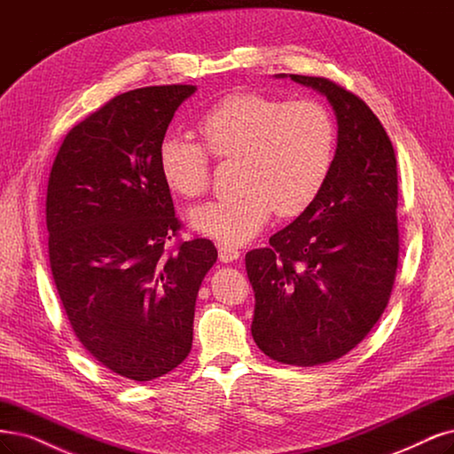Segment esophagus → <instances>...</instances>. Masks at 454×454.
<instances>
[{
	"mask_svg": "<svg viewBox=\"0 0 454 454\" xmlns=\"http://www.w3.org/2000/svg\"><path fill=\"white\" fill-rule=\"evenodd\" d=\"M217 257H220L222 262H232L240 257V252L237 247H231V246H220L217 249Z\"/></svg>",
	"mask_w": 454,
	"mask_h": 454,
	"instance_id": "esophagus-1",
	"label": "esophagus"
}]
</instances>
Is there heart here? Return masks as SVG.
Here are the masks:
<instances>
[{"instance_id":"heart-1","label":"heart","mask_w":454,"mask_h":454,"mask_svg":"<svg viewBox=\"0 0 454 454\" xmlns=\"http://www.w3.org/2000/svg\"><path fill=\"white\" fill-rule=\"evenodd\" d=\"M197 131L205 149L178 133L163 137L161 175L173 192L199 197L210 182L207 151L215 160H239L240 192L190 212L195 231L225 246L257 237L274 208L286 217L304 212L334 163V121L314 99L232 93L199 118Z\"/></svg>"}]
</instances>
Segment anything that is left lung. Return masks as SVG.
Instances as JSON below:
<instances>
[{"label": "left lung", "mask_w": 454, "mask_h": 454, "mask_svg": "<svg viewBox=\"0 0 454 454\" xmlns=\"http://www.w3.org/2000/svg\"><path fill=\"white\" fill-rule=\"evenodd\" d=\"M289 78L331 103L338 143L317 199L270 237L269 247L246 254L255 293L252 336L278 363L317 366L361 343L393 291L396 155L381 121L361 98L328 78Z\"/></svg>", "instance_id": "left-lung-1"}]
</instances>
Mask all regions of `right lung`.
Wrapping results in <instances>:
<instances>
[{
	"mask_svg": "<svg viewBox=\"0 0 454 454\" xmlns=\"http://www.w3.org/2000/svg\"><path fill=\"white\" fill-rule=\"evenodd\" d=\"M195 86L121 93L61 143L46 190L54 284L76 338L118 376L152 381L193 341L195 301L217 259L210 240L167 249L180 222L160 145Z\"/></svg>",
	"mask_w": 454,
	"mask_h": 454,
	"instance_id": "add662e5",
	"label": "right lung"
}]
</instances>
